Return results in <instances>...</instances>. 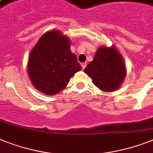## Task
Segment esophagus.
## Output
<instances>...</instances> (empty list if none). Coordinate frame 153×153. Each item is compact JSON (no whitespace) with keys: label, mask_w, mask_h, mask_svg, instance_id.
Wrapping results in <instances>:
<instances>
[{"label":"esophagus","mask_w":153,"mask_h":153,"mask_svg":"<svg viewBox=\"0 0 153 153\" xmlns=\"http://www.w3.org/2000/svg\"><path fill=\"white\" fill-rule=\"evenodd\" d=\"M81 65H82V68L83 70H84V69L85 68V67H86V65H87V64H86V63H82V64H81Z\"/></svg>","instance_id":"esophagus-1"}]
</instances>
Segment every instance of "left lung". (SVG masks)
I'll return each mask as SVG.
<instances>
[{"mask_svg":"<svg viewBox=\"0 0 153 153\" xmlns=\"http://www.w3.org/2000/svg\"><path fill=\"white\" fill-rule=\"evenodd\" d=\"M84 72L91 78L97 87L111 92L122 84L126 76V68L123 59L115 47H100Z\"/></svg>","mask_w":153,"mask_h":153,"instance_id":"1","label":"left lung"}]
</instances>
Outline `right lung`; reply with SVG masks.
Instances as JSON below:
<instances>
[{"mask_svg": "<svg viewBox=\"0 0 153 153\" xmlns=\"http://www.w3.org/2000/svg\"><path fill=\"white\" fill-rule=\"evenodd\" d=\"M81 69L76 55L71 52L68 38L56 30L42 36L30 54L27 66L34 87L46 95L63 90Z\"/></svg>", "mask_w": 153, "mask_h": 153, "instance_id": "add662e5", "label": "right lung"}]
</instances>
